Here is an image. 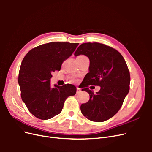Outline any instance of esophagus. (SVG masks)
I'll return each instance as SVG.
<instances>
[{"label":"esophagus","instance_id":"1","mask_svg":"<svg viewBox=\"0 0 152 152\" xmlns=\"http://www.w3.org/2000/svg\"><path fill=\"white\" fill-rule=\"evenodd\" d=\"M81 92V89H80V88H79V87H77V94H79V93H80Z\"/></svg>","mask_w":152,"mask_h":152}]
</instances>
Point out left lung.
Wrapping results in <instances>:
<instances>
[{"mask_svg": "<svg viewBox=\"0 0 152 152\" xmlns=\"http://www.w3.org/2000/svg\"><path fill=\"white\" fill-rule=\"evenodd\" d=\"M84 54L90 61L89 73L82 82V91L89 94L88 102L82 104L83 115L91 121L101 122L112 118L120 108L129 91L130 73L121 54L115 49L98 42L82 44L75 56ZM99 85L96 94L89 85Z\"/></svg>", "mask_w": 152, "mask_h": 152, "instance_id": "1", "label": "left lung"}]
</instances>
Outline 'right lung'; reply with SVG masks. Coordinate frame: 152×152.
I'll use <instances>...</instances> for the list:
<instances>
[{"instance_id":"1","label":"right lung","mask_w":152,"mask_h":152,"mask_svg":"<svg viewBox=\"0 0 152 152\" xmlns=\"http://www.w3.org/2000/svg\"><path fill=\"white\" fill-rule=\"evenodd\" d=\"M79 43L53 42L30 50L23 59L18 77L21 96L29 112L41 120L60 113L66 99L76 93L72 84L59 86L50 84L51 73L60 70Z\"/></svg>"}]
</instances>
